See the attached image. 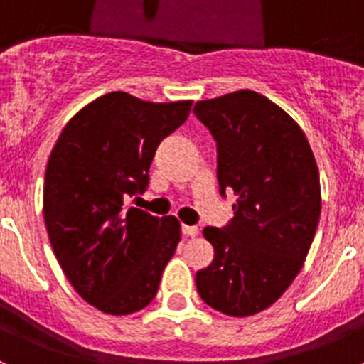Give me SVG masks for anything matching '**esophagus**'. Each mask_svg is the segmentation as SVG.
Masks as SVG:
<instances>
[{
  "label": "esophagus",
  "instance_id": "1",
  "mask_svg": "<svg viewBox=\"0 0 364 364\" xmlns=\"http://www.w3.org/2000/svg\"><path fill=\"white\" fill-rule=\"evenodd\" d=\"M198 233L197 226H188V224H182V235L184 237H195Z\"/></svg>",
  "mask_w": 364,
  "mask_h": 364
}]
</instances>
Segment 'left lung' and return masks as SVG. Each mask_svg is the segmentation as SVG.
<instances>
[{"label":"left lung","mask_w":364,"mask_h":364,"mask_svg":"<svg viewBox=\"0 0 364 364\" xmlns=\"http://www.w3.org/2000/svg\"><path fill=\"white\" fill-rule=\"evenodd\" d=\"M193 112L217 142L220 193L237 195L230 224L204 228L215 257L197 272L198 295L231 317L255 315L304 264L319 224V169L297 122L259 92L202 100Z\"/></svg>","instance_id":"1"}]
</instances>
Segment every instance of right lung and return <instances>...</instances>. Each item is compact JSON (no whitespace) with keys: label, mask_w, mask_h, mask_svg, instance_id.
Here are the masks:
<instances>
[{"label":"right lung","mask_w":364,"mask_h":364,"mask_svg":"<svg viewBox=\"0 0 364 364\" xmlns=\"http://www.w3.org/2000/svg\"><path fill=\"white\" fill-rule=\"evenodd\" d=\"M191 104L109 92L70 118L50 153L43 186L50 246L74 290L104 314L146 308L175 255L178 220L125 202L146 191L154 151Z\"/></svg>","instance_id":"1"}]
</instances>
